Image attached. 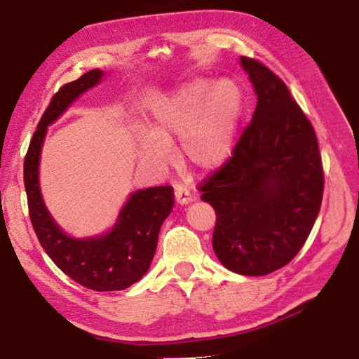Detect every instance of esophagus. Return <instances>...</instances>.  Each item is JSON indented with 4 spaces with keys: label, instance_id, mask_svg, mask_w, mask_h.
<instances>
[{
    "label": "esophagus",
    "instance_id": "obj_1",
    "mask_svg": "<svg viewBox=\"0 0 359 359\" xmlns=\"http://www.w3.org/2000/svg\"><path fill=\"white\" fill-rule=\"evenodd\" d=\"M193 201L191 194H190V190L187 187H182V186H178L175 189V202L178 205H187Z\"/></svg>",
    "mask_w": 359,
    "mask_h": 359
}]
</instances>
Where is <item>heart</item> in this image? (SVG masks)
Segmentation results:
<instances>
[{
    "label": "heart",
    "mask_w": 359,
    "mask_h": 359,
    "mask_svg": "<svg viewBox=\"0 0 359 359\" xmlns=\"http://www.w3.org/2000/svg\"><path fill=\"white\" fill-rule=\"evenodd\" d=\"M244 112V94L231 78H194L153 104L147 130L136 136L137 156L147 166L166 169L169 145L180 139L182 163L199 173L222 169L233 156Z\"/></svg>",
    "instance_id": "1"
}]
</instances>
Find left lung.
<instances>
[{
	"label": "left lung",
	"instance_id": "8db88e82",
	"mask_svg": "<svg viewBox=\"0 0 359 359\" xmlns=\"http://www.w3.org/2000/svg\"><path fill=\"white\" fill-rule=\"evenodd\" d=\"M257 95L233 156L206 181L215 210L212 247L241 276L283 268L307 241L319 214L323 172L316 133L287 86L264 64L240 58Z\"/></svg>",
	"mask_w": 359,
	"mask_h": 359
}]
</instances>
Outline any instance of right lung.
Instances as JSON below:
<instances>
[{
    "label": "right lung",
    "mask_w": 359,
    "mask_h": 359,
    "mask_svg": "<svg viewBox=\"0 0 359 359\" xmlns=\"http://www.w3.org/2000/svg\"><path fill=\"white\" fill-rule=\"evenodd\" d=\"M103 78L104 72L95 69L61 86L40 119L24 165L29 219L43 250L76 283L99 292L124 290L148 273L160 227L173 208L170 186L140 189L128 194L109 231L83 238L69 235L49 212L40 189V160L48 127Z\"/></svg>",
    "instance_id": "add662e5"
}]
</instances>
